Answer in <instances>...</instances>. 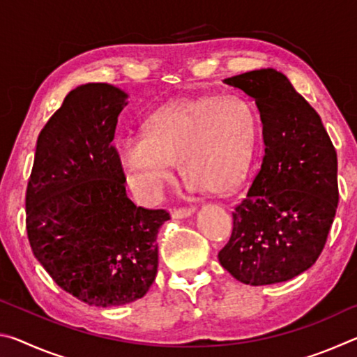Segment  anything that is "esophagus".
Wrapping results in <instances>:
<instances>
[{"mask_svg":"<svg viewBox=\"0 0 357 357\" xmlns=\"http://www.w3.org/2000/svg\"><path fill=\"white\" fill-rule=\"evenodd\" d=\"M195 211V206H185V208H174L173 209V217L174 219H184V217H189L190 214H193Z\"/></svg>","mask_w":357,"mask_h":357,"instance_id":"1","label":"esophagus"}]
</instances>
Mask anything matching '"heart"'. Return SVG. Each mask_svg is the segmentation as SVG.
<instances>
[{
    "label": "heart",
    "mask_w": 357,
    "mask_h": 357,
    "mask_svg": "<svg viewBox=\"0 0 357 357\" xmlns=\"http://www.w3.org/2000/svg\"><path fill=\"white\" fill-rule=\"evenodd\" d=\"M144 135L116 142V159L138 189L154 192L172 178L174 162L192 185L211 193L236 187L249 168L258 138V116L243 98H183L144 119Z\"/></svg>",
    "instance_id": "1"
}]
</instances>
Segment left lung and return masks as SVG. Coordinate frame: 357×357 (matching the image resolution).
<instances>
[{
    "mask_svg": "<svg viewBox=\"0 0 357 357\" xmlns=\"http://www.w3.org/2000/svg\"><path fill=\"white\" fill-rule=\"evenodd\" d=\"M255 99L264 155L233 211L219 261L245 285L287 282L321 255L338 204L337 153L321 118L275 69L225 78Z\"/></svg>",
    "mask_w": 357,
    "mask_h": 357,
    "instance_id": "obj_1",
    "label": "left lung"
}]
</instances>
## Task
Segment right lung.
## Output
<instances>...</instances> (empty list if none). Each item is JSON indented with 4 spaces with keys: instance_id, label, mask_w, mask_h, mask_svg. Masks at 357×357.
Segmentation results:
<instances>
[{
    "instance_id": "1",
    "label": "right lung",
    "mask_w": 357,
    "mask_h": 357,
    "mask_svg": "<svg viewBox=\"0 0 357 357\" xmlns=\"http://www.w3.org/2000/svg\"><path fill=\"white\" fill-rule=\"evenodd\" d=\"M124 91L82 84L40 130L26 185L34 257L64 291L96 307L143 298L159 264L157 233L170 219L126 195L113 146Z\"/></svg>"
}]
</instances>
